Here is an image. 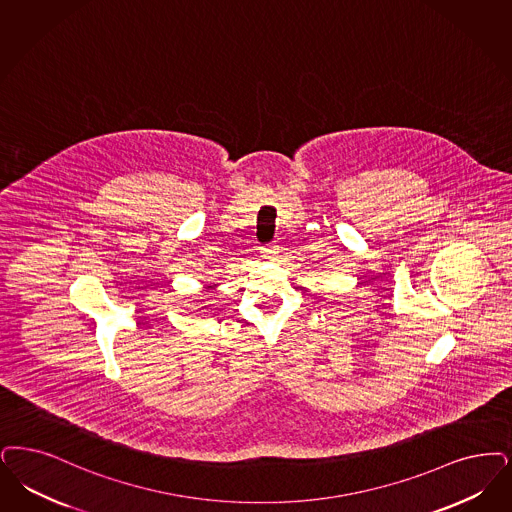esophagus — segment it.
I'll return each mask as SVG.
<instances>
[{
  "label": "esophagus",
  "instance_id": "obj_1",
  "mask_svg": "<svg viewBox=\"0 0 512 512\" xmlns=\"http://www.w3.org/2000/svg\"><path fill=\"white\" fill-rule=\"evenodd\" d=\"M261 253H263L265 259H274V255H276L278 251H276V246H265L261 247Z\"/></svg>",
  "mask_w": 512,
  "mask_h": 512
}]
</instances>
